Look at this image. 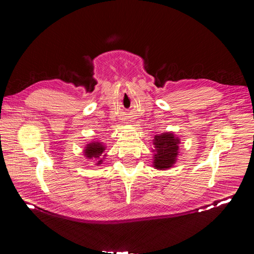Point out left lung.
Instances as JSON below:
<instances>
[{
  "instance_id": "8db88e82",
  "label": "left lung",
  "mask_w": 254,
  "mask_h": 254,
  "mask_svg": "<svg viewBox=\"0 0 254 254\" xmlns=\"http://www.w3.org/2000/svg\"><path fill=\"white\" fill-rule=\"evenodd\" d=\"M178 137H175L173 133L165 132L163 134L156 135L153 140L156 151L153 157V166L157 170H167L172 167L178 156Z\"/></svg>"
}]
</instances>
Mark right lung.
I'll return each mask as SVG.
<instances>
[{
  "mask_svg": "<svg viewBox=\"0 0 254 254\" xmlns=\"http://www.w3.org/2000/svg\"><path fill=\"white\" fill-rule=\"evenodd\" d=\"M104 150H105V146H103L101 143L92 142L91 144H88L86 149H84V156H86L89 159H92V158L98 159L99 156H101L102 153L104 152ZM102 162H103V160L99 159L96 163L98 165V164H101Z\"/></svg>",
  "mask_w": 254,
  "mask_h": 254,
  "instance_id": "add662e5",
  "label": "right lung"
}]
</instances>
